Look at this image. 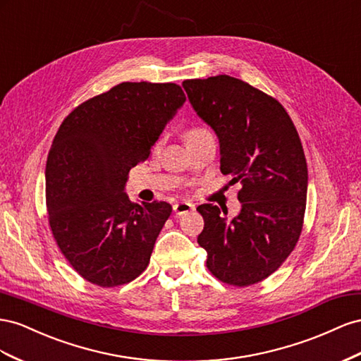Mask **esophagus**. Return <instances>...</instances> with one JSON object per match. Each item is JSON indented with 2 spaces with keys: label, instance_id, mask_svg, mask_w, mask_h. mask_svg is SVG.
Listing matches in <instances>:
<instances>
[{
  "label": "esophagus",
  "instance_id": "esophagus-1",
  "mask_svg": "<svg viewBox=\"0 0 361 361\" xmlns=\"http://www.w3.org/2000/svg\"><path fill=\"white\" fill-rule=\"evenodd\" d=\"M193 209H195V205L189 201H180L177 204H173V213L178 214V216L186 214V213L192 212Z\"/></svg>",
  "mask_w": 361,
  "mask_h": 361
}]
</instances>
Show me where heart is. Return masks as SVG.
<instances>
[{
	"instance_id": "1",
	"label": "heart",
	"mask_w": 361,
	"mask_h": 361,
	"mask_svg": "<svg viewBox=\"0 0 361 361\" xmlns=\"http://www.w3.org/2000/svg\"><path fill=\"white\" fill-rule=\"evenodd\" d=\"M205 130H202V128H195V130H190L189 133H188V137H192V136H197V135H200V133H204Z\"/></svg>"
}]
</instances>
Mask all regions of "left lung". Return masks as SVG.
I'll return each instance as SVG.
<instances>
[{
  "label": "left lung",
  "mask_w": 361,
  "mask_h": 361,
  "mask_svg": "<svg viewBox=\"0 0 361 361\" xmlns=\"http://www.w3.org/2000/svg\"><path fill=\"white\" fill-rule=\"evenodd\" d=\"M190 106L219 140L221 171L240 183V210L197 209L209 271L233 286L275 272L302 230L308 172L292 119L276 99L230 75L183 81Z\"/></svg>",
  "instance_id": "1"
}]
</instances>
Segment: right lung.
Segmentation results:
<instances>
[{"label":"right lung","instance_id":"right-lung-1","mask_svg":"<svg viewBox=\"0 0 361 361\" xmlns=\"http://www.w3.org/2000/svg\"><path fill=\"white\" fill-rule=\"evenodd\" d=\"M184 101L173 83L127 81L61 122L45 171L48 221L60 251L87 281L115 287L148 266L172 207L131 202L126 184Z\"/></svg>","mask_w":361,"mask_h":361}]
</instances>
